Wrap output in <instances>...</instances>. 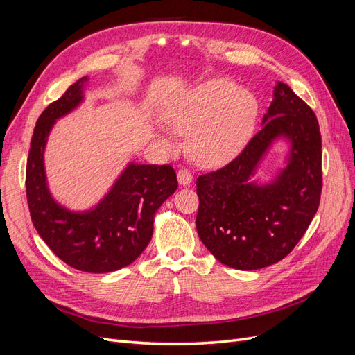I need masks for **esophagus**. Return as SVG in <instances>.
Wrapping results in <instances>:
<instances>
[{
    "label": "esophagus",
    "mask_w": 355,
    "mask_h": 355,
    "mask_svg": "<svg viewBox=\"0 0 355 355\" xmlns=\"http://www.w3.org/2000/svg\"><path fill=\"white\" fill-rule=\"evenodd\" d=\"M178 180H179L180 185L187 187L192 182V175L189 173L187 168H180V170H178Z\"/></svg>",
    "instance_id": "obj_1"
}]
</instances>
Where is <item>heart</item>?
<instances>
[{
	"label": "heart",
	"instance_id": "1",
	"mask_svg": "<svg viewBox=\"0 0 355 355\" xmlns=\"http://www.w3.org/2000/svg\"><path fill=\"white\" fill-rule=\"evenodd\" d=\"M257 114L254 96L228 78H211L179 94L163 110L171 130L191 133V154L200 164H218L232 157L250 137ZM157 141L175 148L171 136L158 130Z\"/></svg>",
	"mask_w": 355,
	"mask_h": 355
}]
</instances>
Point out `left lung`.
<instances>
[{"mask_svg":"<svg viewBox=\"0 0 355 355\" xmlns=\"http://www.w3.org/2000/svg\"><path fill=\"white\" fill-rule=\"evenodd\" d=\"M262 128L225 167L197 178V231L216 259L252 271L282 261L318 210L323 171L317 116L284 83H277ZM291 144L288 166L270 184L252 182L274 140Z\"/></svg>","mask_w":355,"mask_h":355,"instance_id":"8db88e82","label":"left lung"}]
</instances>
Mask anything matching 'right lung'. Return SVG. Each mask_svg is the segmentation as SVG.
<instances>
[{
    "instance_id": "obj_1",
    "label": "right lung",
    "mask_w": 355,
    "mask_h": 355,
    "mask_svg": "<svg viewBox=\"0 0 355 355\" xmlns=\"http://www.w3.org/2000/svg\"><path fill=\"white\" fill-rule=\"evenodd\" d=\"M87 77L69 85L42 111L32 135L26 163V198L40 237L59 259L78 271L105 274L130 265L146 249L158 207L178 188L173 167L130 163L98 206L71 211L51 197L44 148L53 124L83 102Z\"/></svg>"
}]
</instances>
